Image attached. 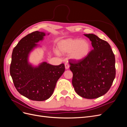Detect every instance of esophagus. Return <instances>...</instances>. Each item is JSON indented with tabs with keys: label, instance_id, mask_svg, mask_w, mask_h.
<instances>
[{
	"label": "esophagus",
	"instance_id": "34e87169",
	"mask_svg": "<svg viewBox=\"0 0 127 127\" xmlns=\"http://www.w3.org/2000/svg\"><path fill=\"white\" fill-rule=\"evenodd\" d=\"M64 66H65V68H66V69H68L69 68V65L68 63H65Z\"/></svg>",
	"mask_w": 127,
	"mask_h": 127
}]
</instances>
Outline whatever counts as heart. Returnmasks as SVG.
Returning <instances> with one entry per match:
<instances>
[{
	"label": "heart",
	"mask_w": 127,
	"mask_h": 127,
	"mask_svg": "<svg viewBox=\"0 0 127 127\" xmlns=\"http://www.w3.org/2000/svg\"><path fill=\"white\" fill-rule=\"evenodd\" d=\"M58 49L60 54L69 53L71 59L79 61L85 59L90 54L91 45L86 40L69 38L59 41Z\"/></svg>",
	"instance_id": "1"
}]
</instances>
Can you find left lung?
<instances>
[{
	"label": "left lung",
	"instance_id": "left-lung-1",
	"mask_svg": "<svg viewBox=\"0 0 127 127\" xmlns=\"http://www.w3.org/2000/svg\"><path fill=\"white\" fill-rule=\"evenodd\" d=\"M93 49L85 59L70 62L72 84L77 94L93 99L106 94L116 77L115 56L110 44L93 34H84Z\"/></svg>",
	"mask_w": 127,
	"mask_h": 127
}]
</instances>
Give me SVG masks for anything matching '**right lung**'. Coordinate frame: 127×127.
Instances as JSON below:
<instances>
[{
  "instance_id": "obj_1",
  "label": "right lung",
  "mask_w": 127,
  "mask_h": 127,
  "mask_svg": "<svg viewBox=\"0 0 127 127\" xmlns=\"http://www.w3.org/2000/svg\"><path fill=\"white\" fill-rule=\"evenodd\" d=\"M45 35V33L39 31L29 34L19 41L11 55L10 74L14 86L21 95L33 101H42L50 97L65 70L64 64L53 66L43 62L33 66L29 63L30 53Z\"/></svg>"
}]
</instances>
